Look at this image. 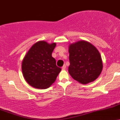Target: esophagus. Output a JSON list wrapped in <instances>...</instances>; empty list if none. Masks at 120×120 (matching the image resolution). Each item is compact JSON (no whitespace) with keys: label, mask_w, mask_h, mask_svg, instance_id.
I'll list each match as a JSON object with an SVG mask.
<instances>
[{"label":"esophagus","mask_w":120,"mask_h":120,"mask_svg":"<svg viewBox=\"0 0 120 120\" xmlns=\"http://www.w3.org/2000/svg\"><path fill=\"white\" fill-rule=\"evenodd\" d=\"M62 70H65V69H66V65H64V66H63L62 67Z\"/></svg>","instance_id":"34e87169"}]
</instances>
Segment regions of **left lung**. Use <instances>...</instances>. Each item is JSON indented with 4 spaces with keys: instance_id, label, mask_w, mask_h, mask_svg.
I'll use <instances>...</instances> for the list:
<instances>
[{
    "instance_id": "obj_1",
    "label": "left lung",
    "mask_w": 120,
    "mask_h": 120,
    "mask_svg": "<svg viewBox=\"0 0 120 120\" xmlns=\"http://www.w3.org/2000/svg\"><path fill=\"white\" fill-rule=\"evenodd\" d=\"M71 76L82 84L94 81L103 69L101 55L94 46L85 41H79L69 47Z\"/></svg>"
}]
</instances>
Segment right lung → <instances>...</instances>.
I'll list each match as a JSON object with an SVG mask.
<instances>
[{
  "instance_id": "1",
  "label": "right lung",
  "mask_w": 120,
  "mask_h": 120,
  "mask_svg": "<svg viewBox=\"0 0 120 120\" xmlns=\"http://www.w3.org/2000/svg\"><path fill=\"white\" fill-rule=\"evenodd\" d=\"M56 43L40 41L34 44L24 58L21 65L25 80L37 89L48 88L61 71L56 65L52 53Z\"/></svg>"
}]
</instances>
